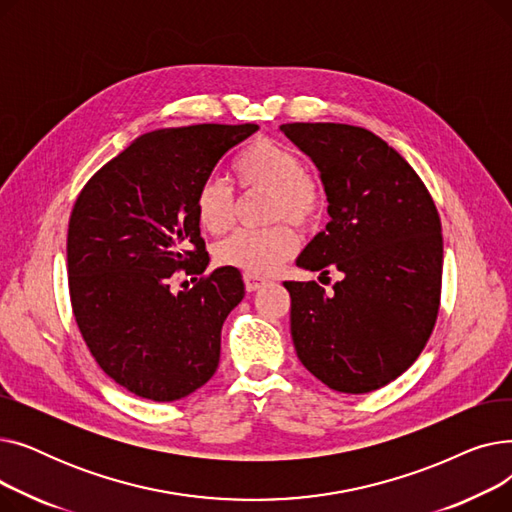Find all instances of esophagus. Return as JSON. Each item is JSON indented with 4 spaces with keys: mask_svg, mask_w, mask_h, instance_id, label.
<instances>
[{
    "mask_svg": "<svg viewBox=\"0 0 512 512\" xmlns=\"http://www.w3.org/2000/svg\"><path fill=\"white\" fill-rule=\"evenodd\" d=\"M242 280H245V288H247L249 292H255V290H259L261 286H265V280H263V278H257V276H253V274H245V276H242Z\"/></svg>",
    "mask_w": 512,
    "mask_h": 512,
    "instance_id": "1",
    "label": "esophagus"
}]
</instances>
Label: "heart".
<instances>
[{
	"instance_id": "b5f03b06",
	"label": "heart",
	"mask_w": 512,
	"mask_h": 512,
	"mask_svg": "<svg viewBox=\"0 0 512 512\" xmlns=\"http://www.w3.org/2000/svg\"><path fill=\"white\" fill-rule=\"evenodd\" d=\"M234 174L242 191H270L267 220L299 228L313 226L324 211V193L319 182L305 172L299 153L272 139L255 141L236 164ZM236 199L226 180L218 176L205 178L195 195L197 222L211 234L226 232L234 222ZM299 238L288 224H276L265 230H236L218 242L213 255L220 265L267 276L274 274L294 253Z\"/></svg>"
}]
</instances>
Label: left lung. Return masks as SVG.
Wrapping results in <instances>:
<instances>
[{"label": "left lung", "instance_id": "left-lung-1", "mask_svg": "<svg viewBox=\"0 0 512 512\" xmlns=\"http://www.w3.org/2000/svg\"><path fill=\"white\" fill-rule=\"evenodd\" d=\"M280 130L315 164L330 222L297 265L342 280L284 282L301 363L328 388L378 390L405 373L434 330L442 288V224L409 161L351 124L294 122Z\"/></svg>", "mask_w": 512, "mask_h": 512}]
</instances>
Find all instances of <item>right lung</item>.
I'll list each match as a JSON object with an SVG mask.
<instances>
[{
  "mask_svg": "<svg viewBox=\"0 0 512 512\" xmlns=\"http://www.w3.org/2000/svg\"><path fill=\"white\" fill-rule=\"evenodd\" d=\"M257 124L164 128L132 141L85 184L68 224V286L80 334L128 392L172 402L207 384L222 326L245 297L236 267L172 292L174 272L209 263L199 184Z\"/></svg>",
  "mask_w": 512,
  "mask_h": 512,
  "instance_id": "add662e5",
  "label": "right lung"
}]
</instances>
